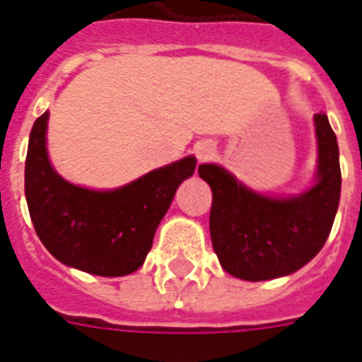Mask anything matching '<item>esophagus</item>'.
Listing matches in <instances>:
<instances>
[{
    "label": "esophagus",
    "mask_w": 362,
    "mask_h": 362,
    "mask_svg": "<svg viewBox=\"0 0 362 362\" xmlns=\"http://www.w3.org/2000/svg\"><path fill=\"white\" fill-rule=\"evenodd\" d=\"M194 151H195V157L203 163V160L213 159V155H215L216 149L213 141H197L194 147Z\"/></svg>",
    "instance_id": "obj_1"
}]
</instances>
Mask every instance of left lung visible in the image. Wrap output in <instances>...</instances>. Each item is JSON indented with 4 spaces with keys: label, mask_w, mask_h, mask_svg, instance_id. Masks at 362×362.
<instances>
[{
    "label": "left lung",
    "mask_w": 362,
    "mask_h": 362,
    "mask_svg": "<svg viewBox=\"0 0 362 362\" xmlns=\"http://www.w3.org/2000/svg\"><path fill=\"white\" fill-rule=\"evenodd\" d=\"M315 182L297 195L261 194L221 165H199V176L213 189L211 242L221 267L232 276L247 282L288 276L328 240L341 194L339 149L324 113L315 115Z\"/></svg>",
    "instance_id": "left-lung-1"
}]
</instances>
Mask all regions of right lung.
Returning a JSON list of instances; mask_svg holds the SVG:
<instances>
[{
	"label": "right lung",
	"mask_w": 362,
	"mask_h": 362,
	"mask_svg": "<svg viewBox=\"0 0 362 362\" xmlns=\"http://www.w3.org/2000/svg\"><path fill=\"white\" fill-rule=\"evenodd\" d=\"M47 120L45 111L34 122L24 167V194L36 234L59 263L95 276H127L144 264L155 230L197 159L188 155L120 188H84L53 168Z\"/></svg>",
	"instance_id": "add662e5"
}]
</instances>
